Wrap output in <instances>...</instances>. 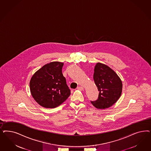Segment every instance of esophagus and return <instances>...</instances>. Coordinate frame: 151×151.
Masks as SVG:
<instances>
[{
	"label": "esophagus",
	"mask_w": 151,
	"mask_h": 151,
	"mask_svg": "<svg viewBox=\"0 0 151 151\" xmlns=\"http://www.w3.org/2000/svg\"><path fill=\"white\" fill-rule=\"evenodd\" d=\"M77 89H79V90H81V91L82 90H82H83V89H84V87H82V86H79V87H77Z\"/></svg>",
	"instance_id": "obj_1"
}]
</instances>
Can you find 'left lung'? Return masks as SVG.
Wrapping results in <instances>:
<instances>
[{
    "instance_id": "1",
    "label": "left lung",
    "mask_w": 151,
    "mask_h": 151,
    "mask_svg": "<svg viewBox=\"0 0 151 151\" xmlns=\"http://www.w3.org/2000/svg\"><path fill=\"white\" fill-rule=\"evenodd\" d=\"M94 71L93 79L99 95L96 101L91 102L98 109L111 107L121 96L122 81L117 73L106 64L97 63Z\"/></svg>"
}]
</instances>
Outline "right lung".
I'll list each match as a JSON object with an SVG mask.
<instances>
[{
    "mask_svg": "<svg viewBox=\"0 0 151 151\" xmlns=\"http://www.w3.org/2000/svg\"><path fill=\"white\" fill-rule=\"evenodd\" d=\"M63 63L52 62L34 73L30 81V93L40 106L53 108L69 97L70 90L62 74Z\"/></svg>",
    "mask_w": 151,
    "mask_h": 151,
    "instance_id": "right-lung-1",
    "label": "right lung"
}]
</instances>
